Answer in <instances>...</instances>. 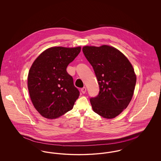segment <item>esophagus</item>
Masks as SVG:
<instances>
[{
    "instance_id": "esophagus-1",
    "label": "esophagus",
    "mask_w": 161,
    "mask_h": 161,
    "mask_svg": "<svg viewBox=\"0 0 161 161\" xmlns=\"http://www.w3.org/2000/svg\"><path fill=\"white\" fill-rule=\"evenodd\" d=\"M81 92H82V93H85L86 92V88L85 87L81 88Z\"/></svg>"
}]
</instances>
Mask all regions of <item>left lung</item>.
<instances>
[{"instance_id": "left-lung-1", "label": "left lung", "mask_w": 161, "mask_h": 161, "mask_svg": "<svg viewBox=\"0 0 161 161\" xmlns=\"http://www.w3.org/2000/svg\"><path fill=\"white\" fill-rule=\"evenodd\" d=\"M83 52L100 87L98 95L90 100L92 109L104 118H114L127 108L133 95L136 75L133 66L113 46H84Z\"/></svg>"}]
</instances>
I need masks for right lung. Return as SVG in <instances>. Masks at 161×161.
Segmentation results:
<instances>
[{
	"label": "right lung",
	"mask_w": 161,
	"mask_h": 161,
	"mask_svg": "<svg viewBox=\"0 0 161 161\" xmlns=\"http://www.w3.org/2000/svg\"><path fill=\"white\" fill-rule=\"evenodd\" d=\"M80 51L81 46L51 47L33 62L28 88L34 107L44 118H59L74 107L80 92L66 68Z\"/></svg>",
	"instance_id": "obj_1"
}]
</instances>
